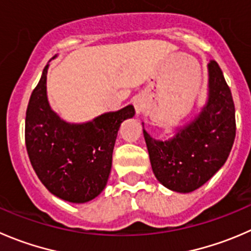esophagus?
<instances>
[{"label": "esophagus", "instance_id": "1", "mask_svg": "<svg viewBox=\"0 0 251 251\" xmlns=\"http://www.w3.org/2000/svg\"><path fill=\"white\" fill-rule=\"evenodd\" d=\"M133 105H135L136 114L142 113L143 109H145V100H143V98H141V97H136V98L133 99Z\"/></svg>", "mask_w": 251, "mask_h": 251}]
</instances>
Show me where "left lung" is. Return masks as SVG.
Wrapping results in <instances>:
<instances>
[{"label":"left lung","instance_id":"8db88e82","mask_svg":"<svg viewBox=\"0 0 251 251\" xmlns=\"http://www.w3.org/2000/svg\"><path fill=\"white\" fill-rule=\"evenodd\" d=\"M208 76L207 104L175 137L163 142L143 130L155 177L176 193H191L208 181L225 164L234 143V101L215 60L208 64Z\"/></svg>","mask_w":251,"mask_h":251}]
</instances>
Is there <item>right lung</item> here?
I'll use <instances>...</instances> for the list:
<instances>
[{"instance_id":"add662e5","label":"right lung","mask_w":251,"mask_h":251,"mask_svg":"<svg viewBox=\"0 0 251 251\" xmlns=\"http://www.w3.org/2000/svg\"><path fill=\"white\" fill-rule=\"evenodd\" d=\"M46 65L31 93L25 115V146L33 169L44 186L75 203L93 200L105 187L121 123L135 108L105 113L86 124L61 120L46 97Z\"/></svg>"}]
</instances>
